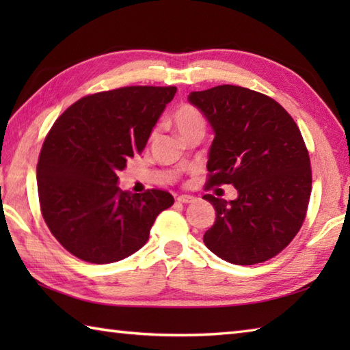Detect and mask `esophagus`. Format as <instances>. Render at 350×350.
<instances>
[{
    "instance_id": "1",
    "label": "esophagus",
    "mask_w": 350,
    "mask_h": 350,
    "mask_svg": "<svg viewBox=\"0 0 350 350\" xmlns=\"http://www.w3.org/2000/svg\"><path fill=\"white\" fill-rule=\"evenodd\" d=\"M177 202L179 203H194L196 202V197H192V196H179L177 197Z\"/></svg>"
}]
</instances>
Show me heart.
Masks as SVG:
<instances>
[{
    "mask_svg": "<svg viewBox=\"0 0 350 350\" xmlns=\"http://www.w3.org/2000/svg\"><path fill=\"white\" fill-rule=\"evenodd\" d=\"M173 122L182 138L189 135L192 132L204 131L206 128V122L202 113L192 105H182L177 108L173 116Z\"/></svg>",
    "mask_w": 350,
    "mask_h": 350,
    "instance_id": "1",
    "label": "heart"
}]
</instances>
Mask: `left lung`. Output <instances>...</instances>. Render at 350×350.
<instances>
[{
	"mask_svg": "<svg viewBox=\"0 0 350 350\" xmlns=\"http://www.w3.org/2000/svg\"><path fill=\"white\" fill-rule=\"evenodd\" d=\"M213 131L206 188L233 185L232 202L203 196L217 212L203 236L206 247L233 265H256L292 242L311 194L307 147L278 102L237 85L188 96Z\"/></svg>",
	"mask_w": 350,
	"mask_h": 350,
	"instance_id": "1",
	"label": "left lung"
}]
</instances>
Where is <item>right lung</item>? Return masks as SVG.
<instances>
[{
    "label": "right lung",
    "instance_id": "obj_1",
    "mask_svg": "<svg viewBox=\"0 0 350 350\" xmlns=\"http://www.w3.org/2000/svg\"><path fill=\"white\" fill-rule=\"evenodd\" d=\"M176 87H123L79 99L58 117L37 163L43 219L73 256L114 263L144 247L170 192L132 194L118 171L139 153Z\"/></svg>",
    "mask_w": 350,
    "mask_h": 350
}]
</instances>
